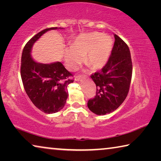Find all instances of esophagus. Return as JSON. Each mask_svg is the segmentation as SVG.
<instances>
[{"label":"esophagus","instance_id":"obj_1","mask_svg":"<svg viewBox=\"0 0 161 161\" xmlns=\"http://www.w3.org/2000/svg\"><path fill=\"white\" fill-rule=\"evenodd\" d=\"M82 78H84V76H76L75 80V81H79Z\"/></svg>","mask_w":161,"mask_h":161}]
</instances>
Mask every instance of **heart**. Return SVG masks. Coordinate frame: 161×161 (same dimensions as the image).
Wrapping results in <instances>:
<instances>
[{"instance_id":"obj_1","label":"heart","mask_w":161,"mask_h":161,"mask_svg":"<svg viewBox=\"0 0 161 161\" xmlns=\"http://www.w3.org/2000/svg\"><path fill=\"white\" fill-rule=\"evenodd\" d=\"M113 48L111 37L100 32L81 35L73 42L72 47L64 51V61L69 70L77 69L84 60L93 70L102 69L109 59Z\"/></svg>"}]
</instances>
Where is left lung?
I'll return each mask as SVG.
<instances>
[{"label": "left lung", "instance_id": "8db88e82", "mask_svg": "<svg viewBox=\"0 0 161 161\" xmlns=\"http://www.w3.org/2000/svg\"><path fill=\"white\" fill-rule=\"evenodd\" d=\"M115 42L107 63L99 72L91 75L97 86V94L88 101L89 110L105 115L117 109L129 91L132 77V61L129 48L123 40L114 35Z\"/></svg>", "mask_w": 161, "mask_h": 161}]
</instances>
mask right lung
Instances as JSON below:
<instances>
[{
    "mask_svg": "<svg viewBox=\"0 0 161 161\" xmlns=\"http://www.w3.org/2000/svg\"><path fill=\"white\" fill-rule=\"evenodd\" d=\"M43 30L32 37L23 48L21 57L20 75L27 95L37 108L46 114L58 112L66 103L67 86L74 81L71 72L60 62L42 64L35 62L31 56L34 43L51 30Z\"/></svg>",
    "mask_w": 161,
    "mask_h": 161,
    "instance_id": "1",
    "label": "right lung"
}]
</instances>
